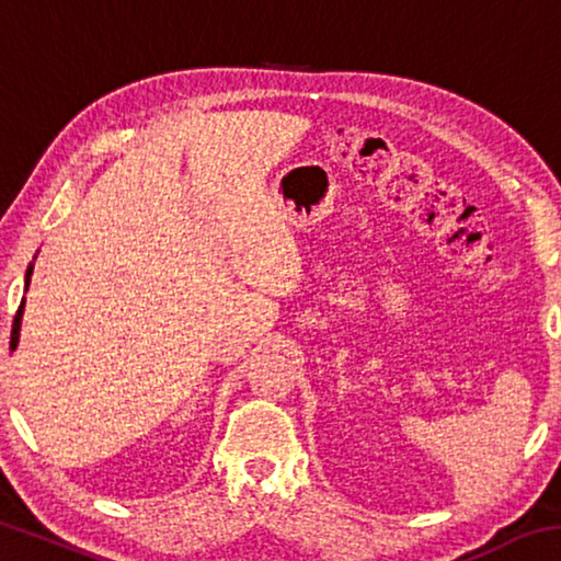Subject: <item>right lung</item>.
<instances>
[{
	"instance_id": "right-lung-1",
	"label": "right lung",
	"mask_w": 561,
	"mask_h": 561,
	"mask_svg": "<svg viewBox=\"0 0 561 561\" xmlns=\"http://www.w3.org/2000/svg\"><path fill=\"white\" fill-rule=\"evenodd\" d=\"M32 272H34V264H30V270H26V282H24L26 289H30ZM22 314H24V299H22V304H19L16 317H14V324H12V341H9V348H12V351H14L16 344H19V329H22Z\"/></svg>"
}]
</instances>
